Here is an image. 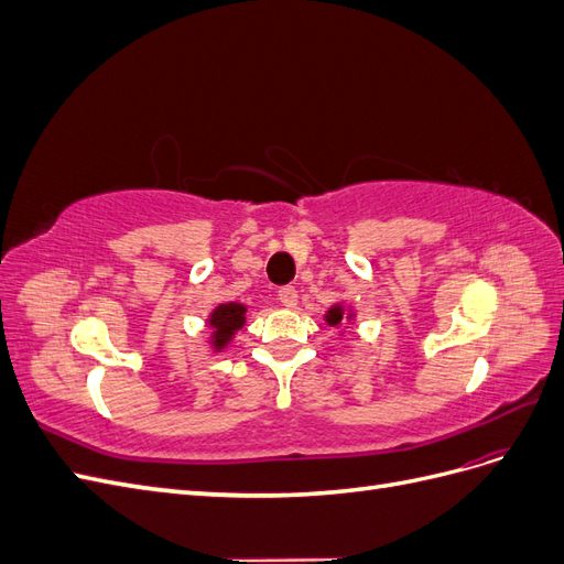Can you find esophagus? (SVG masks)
<instances>
[{
  "mask_svg": "<svg viewBox=\"0 0 564 564\" xmlns=\"http://www.w3.org/2000/svg\"><path fill=\"white\" fill-rule=\"evenodd\" d=\"M278 299L282 305H286V308H294V305L299 303V292L294 286H282L278 292Z\"/></svg>",
  "mask_w": 564,
  "mask_h": 564,
  "instance_id": "34e87169",
  "label": "esophagus"
}]
</instances>
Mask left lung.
Returning a JSON list of instances; mask_svg holds the SVG:
<instances>
[{
	"label": "left lung",
	"mask_w": 564,
	"mask_h": 564,
	"mask_svg": "<svg viewBox=\"0 0 564 564\" xmlns=\"http://www.w3.org/2000/svg\"><path fill=\"white\" fill-rule=\"evenodd\" d=\"M324 319H327L329 327H338V324H344L346 319H352V313L346 308L344 303H334L327 311V315H324Z\"/></svg>",
	"instance_id": "obj_1"
}]
</instances>
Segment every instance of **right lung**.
I'll return each instance as SVG.
<instances>
[{"instance_id": "1", "label": "right lung", "mask_w": 564, "mask_h": 564, "mask_svg": "<svg viewBox=\"0 0 564 564\" xmlns=\"http://www.w3.org/2000/svg\"><path fill=\"white\" fill-rule=\"evenodd\" d=\"M245 315H247V305L235 303V301L220 303L218 308L212 311L207 324L212 327V348L216 352L224 350L232 340L235 332H240L245 327V319H247Z\"/></svg>"}]
</instances>
